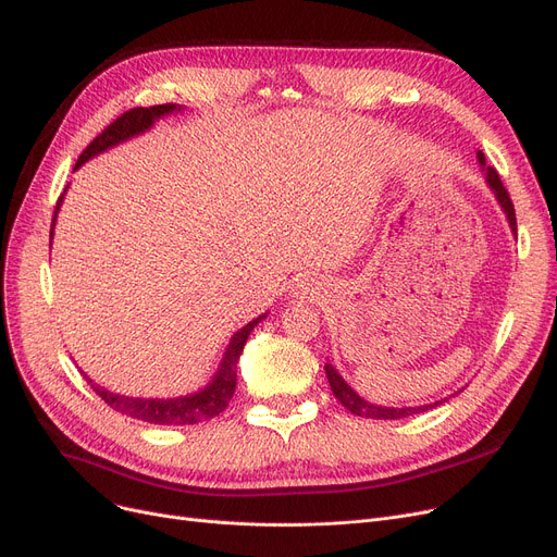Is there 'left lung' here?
Listing matches in <instances>:
<instances>
[{"mask_svg":"<svg viewBox=\"0 0 557 557\" xmlns=\"http://www.w3.org/2000/svg\"><path fill=\"white\" fill-rule=\"evenodd\" d=\"M476 160H479V164H481V171H483V175H485V183H487L490 191L494 194L496 202L502 205V210H504V214H506V219H508V225H510L512 234H517L515 205H512V200H510V196H508V191H506V187H504V183H502V178H499V173H496L492 166L485 164L483 151H476ZM325 374H327V382H330V386H332L334 397L347 408L349 413H355V416H359V418H372V420H399V418H408V416H416V413H424V411H429V408L441 406L443 401H447L449 397H454V395L460 393V391H458V393H454V395H449V397H445V399H437V401H433V404L395 408V406H382V404H372V401L363 399L352 386H349V384L345 382V379L338 374V370H336L332 363H325Z\"/></svg>","mask_w":557,"mask_h":557,"instance_id":"obj_1","label":"left lung"}]
</instances>
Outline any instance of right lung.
<instances>
[{"label":"right lung","mask_w":557,"mask_h":557,"mask_svg":"<svg viewBox=\"0 0 557 557\" xmlns=\"http://www.w3.org/2000/svg\"><path fill=\"white\" fill-rule=\"evenodd\" d=\"M183 110L185 108L178 106V103H162V106H151V108H133V110L124 112L122 116H116V120L101 135H97L90 141V146H87V149L81 153L74 169H78L87 160H92L95 156L112 149V146L146 133L158 120H162V116L173 114V112H183ZM63 196L58 198V202H55L53 223H51V232H49L51 239H53V225H55L58 210H61V205H63ZM263 318H267V313H261L255 320H250L248 325H244L237 334L230 338L214 376L210 379L208 386L200 388L198 393L183 395V397H166V399L126 397V395H120V393H110L108 388L95 384L87 374H85V379L90 382L92 391L110 408H114V411H120L128 418L141 420V422L164 424V426H185V424H198V422H205V420H212V418H216L219 413L225 411L227 401L232 399L234 388H237V363H239V357L244 352V345H246L250 332L261 323Z\"/></svg>","instance_id":"add662e5"}]
</instances>
